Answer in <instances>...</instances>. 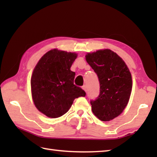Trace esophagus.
I'll return each instance as SVG.
<instances>
[{
    "mask_svg": "<svg viewBox=\"0 0 157 157\" xmlns=\"http://www.w3.org/2000/svg\"><path fill=\"white\" fill-rule=\"evenodd\" d=\"M82 89L84 90L85 92H87V86H86V85L83 86H82Z\"/></svg>",
    "mask_w": 157,
    "mask_h": 157,
    "instance_id": "esophagus-1",
    "label": "esophagus"
}]
</instances>
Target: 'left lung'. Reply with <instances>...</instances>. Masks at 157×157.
Listing matches in <instances>:
<instances>
[{
	"instance_id": "left-lung-1",
	"label": "left lung",
	"mask_w": 157,
	"mask_h": 157,
	"mask_svg": "<svg viewBox=\"0 0 157 157\" xmlns=\"http://www.w3.org/2000/svg\"><path fill=\"white\" fill-rule=\"evenodd\" d=\"M86 59L100 82L99 96L90 101L92 111L100 120L109 121L128 105L132 88L131 73L123 60L109 49L88 53Z\"/></svg>"
}]
</instances>
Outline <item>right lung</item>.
<instances>
[{"instance_id": "1", "label": "right lung", "mask_w": 157, "mask_h": 157, "mask_svg": "<svg viewBox=\"0 0 157 157\" xmlns=\"http://www.w3.org/2000/svg\"><path fill=\"white\" fill-rule=\"evenodd\" d=\"M77 56L74 52L52 49L42 56L33 71V101L48 117L65 114L75 98L86 96L84 90L73 84L75 73L70 69Z\"/></svg>"}]
</instances>
